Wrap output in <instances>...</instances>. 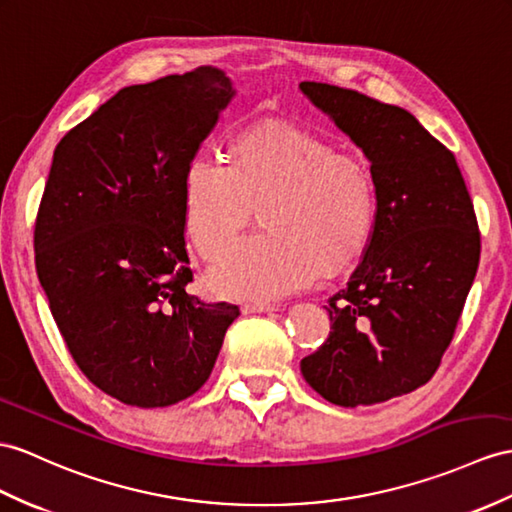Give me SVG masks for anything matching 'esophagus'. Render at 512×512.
<instances>
[{
    "label": "esophagus",
    "mask_w": 512,
    "mask_h": 512,
    "mask_svg": "<svg viewBox=\"0 0 512 512\" xmlns=\"http://www.w3.org/2000/svg\"><path fill=\"white\" fill-rule=\"evenodd\" d=\"M273 310H278L276 304H263V302H247L241 306V313L243 315H252V313H273Z\"/></svg>",
    "instance_id": "1"
}]
</instances>
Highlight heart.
<instances>
[{"label":"heart","instance_id":"obj_1","mask_svg":"<svg viewBox=\"0 0 512 512\" xmlns=\"http://www.w3.org/2000/svg\"><path fill=\"white\" fill-rule=\"evenodd\" d=\"M260 204L265 230L245 236L208 273L228 299H278L354 265L378 219V186L363 158L286 123L239 132L232 162L197 154L184 173V228L213 260Z\"/></svg>","mask_w":512,"mask_h":512}]
</instances>
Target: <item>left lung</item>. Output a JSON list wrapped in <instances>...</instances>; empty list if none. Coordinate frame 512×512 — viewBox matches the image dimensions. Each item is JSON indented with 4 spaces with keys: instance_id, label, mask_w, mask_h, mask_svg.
Instances as JSON below:
<instances>
[{
    "instance_id": "8db88e82",
    "label": "left lung",
    "mask_w": 512,
    "mask_h": 512,
    "mask_svg": "<svg viewBox=\"0 0 512 512\" xmlns=\"http://www.w3.org/2000/svg\"><path fill=\"white\" fill-rule=\"evenodd\" d=\"M299 89L363 149L378 186L371 243L299 367L336 406L380 404L439 369L478 271V219L454 154L408 110L323 82Z\"/></svg>"
}]
</instances>
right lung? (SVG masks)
Masks as SVG:
<instances>
[{"instance_id": "right-lung-1", "label": "right lung", "mask_w": 512, "mask_h": 512, "mask_svg": "<svg viewBox=\"0 0 512 512\" xmlns=\"http://www.w3.org/2000/svg\"><path fill=\"white\" fill-rule=\"evenodd\" d=\"M234 95L197 67L121 89L56 145L36 273L71 358L115 400L158 408L204 386L234 304H206L184 241V173Z\"/></svg>"}]
</instances>
